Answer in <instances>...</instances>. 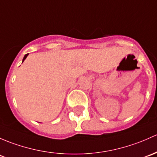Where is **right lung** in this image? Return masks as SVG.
<instances>
[{"mask_svg": "<svg viewBox=\"0 0 157 157\" xmlns=\"http://www.w3.org/2000/svg\"><path fill=\"white\" fill-rule=\"evenodd\" d=\"M28 56H29V53H28V54H26V55H25V56H24V58H23V59H22V62H24V61H25V59L26 58H27Z\"/></svg>", "mask_w": 157, "mask_h": 157, "instance_id": "obj_1", "label": "right lung"}]
</instances>
